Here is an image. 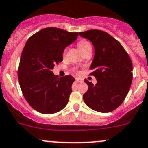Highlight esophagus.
Segmentation results:
<instances>
[{
	"label": "esophagus",
	"mask_w": 148,
	"mask_h": 148,
	"mask_svg": "<svg viewBox=\"0 0 148 148\" xmlns=\"http://www.w3.org/2000/svg\"><path fill=\"white\" fill-rule=\"evenodd\" d=\"M76 82H82V79H81L80 78H76Z\"/></svg>",
	"instance_id": "34e87169"
}]
</instances>
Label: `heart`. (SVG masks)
<instances>
[{
	"instance_id": "1",
	"label": "heart",
	"mask_w": 148,
	"mask_h": 148,
	"mask_svg": "<svg viewBox=\"0 0 148 148\" xmlns=\"http://www.w3.org/2000/svg\"><path fill=\"white\" fill-rule=\"evenodd\" d=\"M78 47H79V49L82 54L85 53L86 51H87V50H92L91 45L86 40H81V41H79L78 43Z\"/></svg>"
}]
</instances>
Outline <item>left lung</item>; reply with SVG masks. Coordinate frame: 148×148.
Instances as JSON below:
<instances>
[{
  "instance_id": "1",
  "label": "left lung",
  "mask_w": 148,
  "mask_h": 148,
  "mask_svg": "<svg viewBox=\"0 0 148 148\" xmlns=\"http://www.w3.org/2000/svg\"><path fill=\"white\" fill-rule=\"evenodd\" d=\"M95 50L90 75L97 84L85 79L88 89L83 98L88 107L99 112H110L123 103L131 87L133 65L131 58L118 40L107 32L91 29L79 32Z\"/></svg>"
}]
</instances>
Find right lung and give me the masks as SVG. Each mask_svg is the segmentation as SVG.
Returning <instances> with one entry per match:
<instances>
[{"label": "right lung", "instance_id": "1", "mask_svg": "<svg viewBox=\"0 0 148 148\" xmlns=\"http://www.w3.org/2000/svg\"><path fill=\"white\" fill-rule=\"evenodd\" d=\"M78 36V32L48 27L32 36L24 45L17 74L19 85L26 100L38 112L54 114L67 105L74 78L59 77L52 71Z\"/></svg>", "mask_w": 148, "mask_h": 148}]
</instances>
